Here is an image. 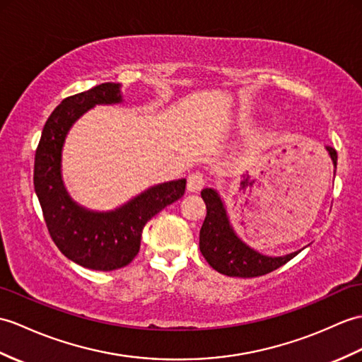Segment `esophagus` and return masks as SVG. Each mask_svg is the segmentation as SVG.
Returning <instances> with one entry per match:
<instances>
[{"label":"esophagus","mask_w":362,"mask_h":362,"mask_svg":"<svg viewBox=\"0 0 362 362\" xmlns=\"http://www.w3.org/2000/svg\"><path fill=\"white\" fill-rule=\"evenodd\" d=\"M204 185H205V179L200 173H192L188 175V180H187L188 192H199L202 188H204Z\"/></svg>","instance_id":"1"}]
</instances>
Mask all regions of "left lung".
Returning a JSON list of instances; mask_svg holds the SVG:
<instances>
[{
	"label": "left lung",
	"instance_id": "left-lung-1",
	"mask_svg": "<svg viewBox=\"0 0 362 362\" xmlns=\"http://www.w3.org/2000/svg\"><path fill=\"white\" fill-rule=\"evenodd\" d=\"M336 173L338 154L332 146H325ZM206 205V217L200 228L199 247L206 262L216 272L231 277H256L270 273L291 260L302 250L282 256H268L243 242L230 221L223 197L214 188H204L200 192Z\"/></svg>",
	"mask_w": 362,
	"mask_h": 362
}]
</instances>
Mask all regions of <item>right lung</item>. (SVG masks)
<instances>
[{"label": "right lung", "mask_w": 362, "mask_h": 362, "mask_svg": "<svg viewBox=\"0 0 362 362\" xmlns=\"http://www.w3.org/2000/svg\"><path fill=\"white\" fill-rule=\"evenodd\" d=\"M119 103H123L120 83H102L64 98L41 132L33 168V187L50 238L67 259L95 272L128 265L140 250L143 226L179 200L187 185V179L153 185L109 211L89 209L72 199L62 168L67 134L92 107Z\"/></svg>", "instance_id": "1"}]
</instances>
